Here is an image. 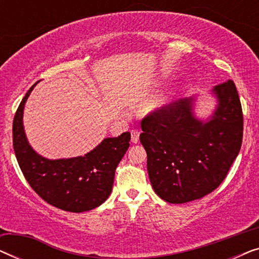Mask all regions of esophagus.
I'll return each mask as SVG.
<instances>
[{
    "mask_svg": "<svg viewBox=\"0 0 259 259\" xmlns=\"http://www.w3.org/2000/svg\"><path fill=\"white\" fill-rule=\"evenodd\" d=\"M139 132H138L137 130H134L131 132V136H132V143L133 144H138L139 143Z\"/></svg>",
    "mask_w": 259,
    "mask_h": 259,
    "instance_id": "esophagus-1",
    "label": "esophagus"
}]
</instances>
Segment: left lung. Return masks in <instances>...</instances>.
<instances>
[{
    "label": "left lung",
    "mask_w": 259,
    "mask_h": 259,
    "mask_svg": "<svg viewBox=\"0 0 259 259\" xmlns=\"http://www.w3.org/2000/svg\"><path fill=\"white\" fill-rule=\"evenodd\" d=\"M217 107L207 120L194 115L193 97L152 112L141 121L140 141L154 192L171 204L200 199L221 185L239 153L242 105L232 80L211 91Z\"/></svg>",
    "instance_id": "1"
}]
</instances>
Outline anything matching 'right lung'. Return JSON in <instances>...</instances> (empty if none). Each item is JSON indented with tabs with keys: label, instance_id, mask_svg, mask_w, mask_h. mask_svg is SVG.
<instances>
[{
	"label": "right lung",
	"instance_id": "obj_1",
	"mask_svg": "<svg viewBox=\"0 0 259 259\" xmlns=\"http://www.w3.org/2000/svg\"><path fill=\"white\" fill-rule=\"evenodd\" d=\"M37 82L24 95L14 116L13 145L21 171L31 189L53 206L76 213L93 210L112 192L115 168L128 150L131 133L106 138L82 157L55 160L42 157L28 143L23 128L24 105Z\"/></svg>",
	"mask_w": 259,
	"mask_h": 259
}]
</instances>
